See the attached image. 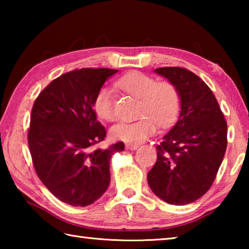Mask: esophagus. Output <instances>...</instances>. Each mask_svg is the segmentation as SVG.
I'll return each instance as SVG.
<instances>
[{"instance_id": "1", "label": "esophagus", "mask_w": 249, "mask_h": 249, "mask_svg": "<svg viewBox=\"0 0 249 249\" xmlns=\"http://www.w3.org/2000/svg\"><path fill=\"white\" fill-rule=\"evenodd\" d=\"M125 146H126V149H128V150H135L138 148L137 144H126Z\"/></svg>"}]
</instances>
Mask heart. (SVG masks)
Segmentation results:
<instances>
[{"label":"heart","instance_id":"heart-1","mask_svg":"<svg viewBox=\"0 0 249 249\" xmlns=\"http://www.w3.org/2000/svg\"><path fill=\"white\" fill-rule=\"evenodd\" d=\"M116 86L138 100L136 116L133 122H120L112 126L109 134L117 141L138 144L155 133L156 124L168 127L178 117L181 109V95L174 83L157 81L153 75L132 71L121 77ZM96 116L104 121L114 119V99L108 88H101L93 100Z\"/></svg>","mask_w":249,"mask_h":249}]
</instances>
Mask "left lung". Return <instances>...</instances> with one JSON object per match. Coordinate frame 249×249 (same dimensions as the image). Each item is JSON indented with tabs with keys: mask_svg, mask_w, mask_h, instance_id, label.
Wrapping results in <instances>:
<instances>
[{
	"mask_svg": "<svg viewBox=\"0 0 249 249\" xmlns=\"http://www.w3.org/2000/svg\"><path fill=\"white\" fill-rule=\"evenodd\" d=\"M155 72L178 88V122L156 147L157 160L147 175L156 196L184 205L205 195L216 178L227 146V123L215 95L203 80L180 67Z\"/></svg>",
	"mask_w": 249,
	"mask_h": 249,
	"instance_id": "obj_1",
	"label": "left lung"
}]
</instances>
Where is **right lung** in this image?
Wrapping results in <instances>:
<instances>
[{"label":"right lung","instance_id":"1","mask_svg":"<svg viewBox=\"0 0 249 249\" xmlns=\"http://www.w3.org/2000/svg\"><path fill=\"white\" fill-rule=\"evenodd\" d=\"M117 72L82 68L53 80L34 102L28 147L45 187L72 206L93 203L109 184V159L123 151V142L94 148L107 136L96 120L93 100L105 80Z\"/></svg>","mask_w":249,"mask_h":249}]
</instances>
